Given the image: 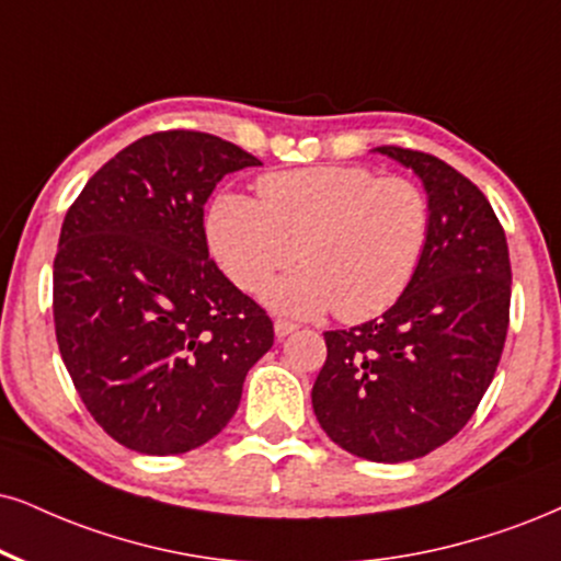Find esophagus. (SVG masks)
<instances>
[{
  "instance_id": "obj_1",
  "label": "esophagus",
  "mask_w": 561,
  "mask_h": 561,
  "mask_svg": "<svg viewBox=\"0 0 561 561\" xmlns=\"http://www.w3.org/2000/svg\"><path fill=\"white\" fill-rule=\"evenodd\" d=\"M273 328H275V335H278V337H286V335H291V333H294L296 324H294V322H288V320H280V317H278V320H275Z\"/></svg>"
}]
</instances>
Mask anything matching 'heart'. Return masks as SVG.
I'll list each match as a JSON object with an SVG mask.
<instances>
[{"mask_svg":"<svg viewBox=\"0 0 561 561\" xmlns=\"http://www.w3.org/2000/svg\"><path fill=\"white\" fill-rule=\"evenodd\" d=\"M432 231L426 192L366 165L322 163L270 171L257 199L224 195L207 216L213 257L241 291L260 294L278 270L301 267L267 288L280 312L369 320L400 299Z\"/></svg>","mask_w":561,"mask_h":561,"instance_id":"heart-1","label":"heart"}]
</instances>
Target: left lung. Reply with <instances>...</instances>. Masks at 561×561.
<instances>
[{
	"label": "left lung",
	"instance_id": "1",
	"mask_svg": "<svg viewBox=\"0 0 561 561\" xmlns=\"http://www.w3.org/2000/svg\"><path fill=\"white\" fill-rule=\"evenodd\" d=\"M377 150L421 176L432 231L411 283L382 317L324 333L312 405L351 455L403 462L453 439L492 385L513 270L500 218L471 179L421 150Z\"/></svg>",
	"mask_w": 561,
	"mask_h": 561
}]
</instances>
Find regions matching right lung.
<instances>
[{"mask_svg": "<svg viewBox=\"0 0 561 561\" xmlns=\"http://www.w3.org/2000/svg\"><path fill=\"white\" fill-rule=\"evenodd\" d=\"M260 161L197 129L145 135L69 205L54 257L61 362L108 437L179 455L231 421L273 320L207 254L205 203Z\"/></svg>", "mask_w": 561, "mask_h": 561, "instance_id": "obj_1", "label": "right lung"}]
</instances>
